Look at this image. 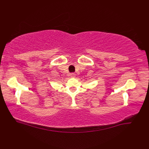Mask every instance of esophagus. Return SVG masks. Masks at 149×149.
Here are the masks:
<instances>
[{
  "label": "esophagus",
  "mask_w": 149,
  "mask_h": 149,
  "mask_svg": "<svg viewBox=\"0 0 149 149\" xmlns=\"http://www.w3.org/2000/svg\"><path fill=\"white\" fill-rule=\"evenodd\" d=\"M70 75L71 77H74L75 76V74H74V73H71V74H70Z\"/></svg>",
  "instance_id": "obj_1"
}]
</instances>
